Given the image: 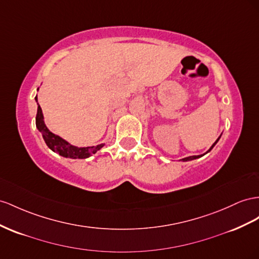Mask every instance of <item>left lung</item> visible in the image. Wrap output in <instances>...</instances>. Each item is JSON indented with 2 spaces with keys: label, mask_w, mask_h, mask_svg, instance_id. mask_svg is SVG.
<instances>
[{
  "label": "left lung",
  "mask_w": 259,
  "mask_h": 259,
  "mask_svg": "<svg viewBox=\"0 0 259 259\" xmlns=\"http://www.w3.org/2000/svg\"><path fill=\"white\" fill-rule=\"evenodd\" d=\"M221 136H219V138H220ZM219 138L218 139H217V141L214 142V144L210 147V149H209L207 152H209V151H210L212 148H213V147H214V145L217 144V143H218V141H219ZM206 152V153H207ZM204 155H205V153H204ZM204 155H199V156H191V157H186V158H183V159H182V160H183V161H188V160H194V159H197V158H200V157H202V156H204Z\"/></svg>",
  "instance_id": "1"
}]
</instances>
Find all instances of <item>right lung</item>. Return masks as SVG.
Instances as JSON below:
<instances>
[{
	"instance_id": "add662e5",
	"label": "right lung",
	"mask_w": 259,
	"mask_h": 259,
	"mask_svg": "<svg viewBox=\"0 0 259 259\" xmlns=\"http://www.w3.org/2000/svg\"><path fill=\"white\" fill-rule=\"evenodd\" d=\"M34 99L37 101V97L34 98ZM36 126L41 132V134H42V137L49 148L53 150L54 152L59 153V155L62 157L72 158V159H86L92 155H94V153H96L98 150L101 149L103 147V144H101V145H97L93 147H81V148H78V147H75V146H72L71 144H68L60 136L54 135L53 133L49 131L48 127L46 126L45 121H44L42 110H41L39 103H38V111H37V116H36Z\"/></svg>"
}]
</instances>
